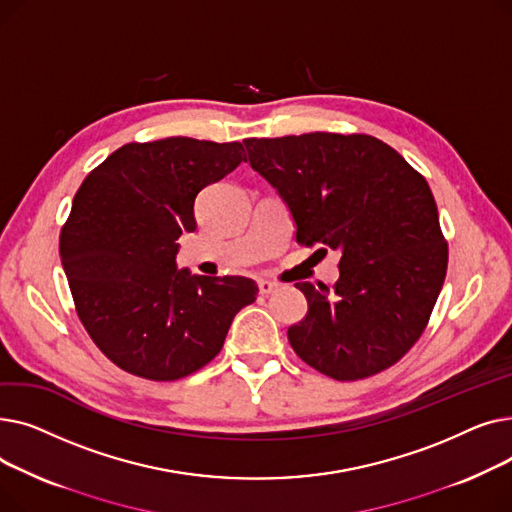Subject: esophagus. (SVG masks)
Instances as JSON below:
<instances>
[{
	"label": "esophagus",
	"mask_w": 512,
	"mask_h": 512,
	"mask_svg": "<svg viewBox=\"0 0 512 512\" xmlns=\"http://www.w3.org/2000/svg\"><path fill=\"white\" fill-rule=\"evenodd\" d=\"M276 290V284L270 282V280H259V292L263 294V297H267V294H272Z\"/></svg>",
	"instance_id": "esophagus-1"
}]
</instances>
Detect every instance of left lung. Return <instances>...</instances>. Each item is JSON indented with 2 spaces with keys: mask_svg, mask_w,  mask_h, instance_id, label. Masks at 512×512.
Masks as SVG:
<instances>
[{
  "mask_svg": "<svg viewBox=\"0 0 512 512\" xmlns=\"http://www.w3.org/2000/svg\"><path fill=\"white\" fill-rule=\"evenodd\" d=\"M245 147L301 245L340 253L332 290L294 284L309 303L288 328L294 353L340 382L388 369L423 334L446 278L448 247L425 178L367 134L311 132Z\"/></svg>",
  "mask_w": 512,
  "mask_h": 512,
  "instance_id": "8db88e82",
  "label": "left lung"
}]
</instances>
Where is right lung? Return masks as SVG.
<instances>
[{
  "mask_svg": "<svg viewBox=\"0 0 512 512\" xmlns=\"http://www.w3.org/2000/svg\"><path fill=\"white\" fill-rule=\"evenodd\" d=\"M240 161L242 143H128L78 188L60 236L62 265L85 330L120 369L155 382L195 373L257 299L249 278L176 265V240L197 228V195Z\"/></svg>",
  "mask_w": 512,
  "mask_h": 512,
  "instance_id": "1",
  "label": "right lung"
}]
</instances>
